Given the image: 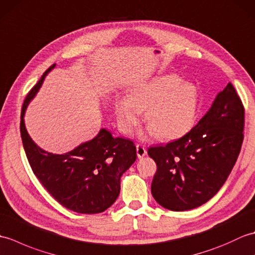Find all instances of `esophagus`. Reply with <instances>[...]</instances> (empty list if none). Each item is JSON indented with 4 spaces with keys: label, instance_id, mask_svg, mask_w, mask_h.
Masks as SVG:
<instances>
[{
    "label": "esophagus",
    "instance_id": "34e87169",
    "mask_svg": "<svg viewBox=\"0 0 255 255\" xmlns=\"http://www.w3.org/2000/svg\"><path fill=\"white\" fill-rule=\"evenodd\" d=\"M136 150H137V155H138V158L140 159V158H143V156L147 154V149H145V147L144 145H142V144H137L136 145Z\"/></svg>",
    "mask_w": 255,
    "mask_h": 255
}]
</instances>
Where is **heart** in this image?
I'll return each instance as SVG.
<instances>
[{
    "mask_svg": "<svg viewBox=\"0 0 255 255\" xmlns=\"http://www.w3.org/2000/svg\"><path fill=\"white\" fill-rule=\"evenodd\" d=\"M198 106V90L191 82H182L175 74H164L134 86L128 97L115 104L119 127L130 133L140 114L149 132L159 139L172 140L184 136L192 128Z\"/></svg>",
    "mask_w": 255,
    "mask_h": 255,
    "instance_id": "obj_1",
    "label": "heart"
}]
</instances>
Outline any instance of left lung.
Returning <instances> with one entry per match:
<instances>
[{
	"label": "left lung",
	"instance_id": "left-lung-1",
	"mask_svg": "<svg viewBox=\"0 0 255 255\" xmlns=\"http://www.w3.org/2000/svg\"><path fill=\"white\" fill-rule=\"evenodd\" d=\"M243 128L245 108L234 85L228 83L191 131L148 149L156 163L151 184L156 202L166 209L184 211L214 197L236 164Z\"/></svg>",
	"mask_w": 255,
	"mask_h": 255
}]
</instances>
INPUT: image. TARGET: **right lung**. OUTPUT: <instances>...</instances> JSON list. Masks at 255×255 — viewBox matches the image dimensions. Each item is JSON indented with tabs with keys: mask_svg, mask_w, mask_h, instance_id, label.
<instances>
[{
	"mask_svg": "<svg viewBox=\"0 0 255 255\" xmlns=\"http://www.w3.org/2000/svg\"><path fill=\"white\" fill-rule=\"evenodd\" d=\"M42 74L24 101L20 114V136L34 174L48 193L63 207L80 214L103 213L115 203L121 192V177L137 159L136 145L123 137L114 138L102 128L90 141L63 154H53L32 141L26 130L24 116L30 101L39 91Z\"/></svg>",
	"mask_w": 255,
	"mask_h": 255,
	"instance_id": "add662e5",
	"label": "right lung"
}]
</instances>
